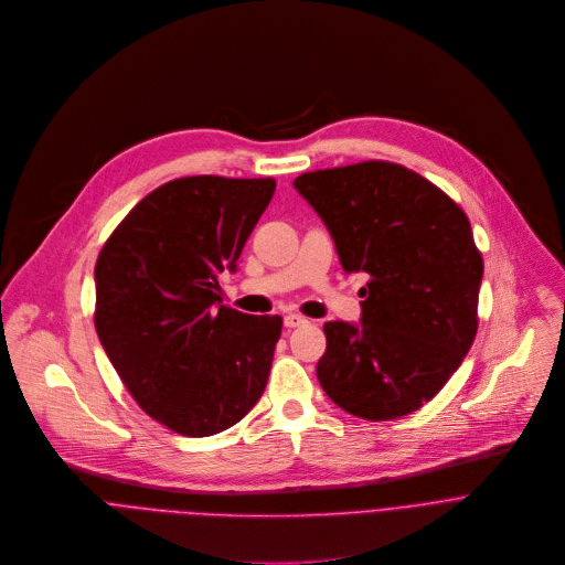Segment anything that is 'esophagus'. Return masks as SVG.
I'll list each match as a JSON object with an SVG mask.
<instances>
[{"label": "esophagus", "instance_id": "1", "mask_svg": "<svg viewBox=\"0 0 565 565\" xmlns=\"http://www.w3.org/2000/svg\"><path fill=\"white\" fill-rule=\"evenodd\" d=\"M300 324H307L305 316H300V313H287L285 316V327H300Z\"/></svg>", "mask_w": 565, "mask_h": 565}]
</instances>
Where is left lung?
Wrapping results in <instances>:
<instances>
[{
	"label": "left lung",
	"instance_id": "1",
	"mask_svg": "<svg viewBox=\"0 0 565 565\" xmlns=\"http://www.w3.org/2000/svg\"><path fill=\"white\" fill-rule=\"evenodd\" d=\"M322 217L345 271L370 274L361 324L324 322V394L365 420L431 401L470 352L483 258L463 209L394 162L367 160L294 180Z\"/></svg>",
	"mask_w": 565,
	"mask_h": 565
}]
</instances>
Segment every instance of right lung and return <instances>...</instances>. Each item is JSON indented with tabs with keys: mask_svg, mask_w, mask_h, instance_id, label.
Listing matches in <instances>:
<instances>
[{
	"mask_svg": "<svg viewBox=\"0 0 565 565\" xmlns=\"http://www.w3.org/2000/svg\"><path fill=\"white\" fill-rule=\"evenodd\" d=\"M274 178L191 175L142 198L95 263V329L136 403L182 436L236 425L265 392L280 316L222 305Z\"/></svg>",
	"mask_w": 565,
	"mask_h": 565,
	"instance_id": "right-lung-1",
	"label": "right lung"
}]
</instances>
